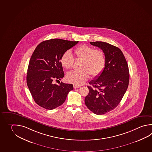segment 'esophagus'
<instances>
[{"instance_id":"esophagus-1","label":"esophagus","mask_w":152,"mask_h":152,"mask_svg":"<svg viewBox=\"0 0 152 152\" xmlns=\"http://www.w3.org/2000/svg\"><path fill=\"white\" fill-rule=\"evenodd\" d=\"M80 86H78V85H74V89H76V88H80Z\"/></svg>"}]
</instances>
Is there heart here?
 <instances>
[{
  "label": "heart",
  "mask_w": 152,
  "mask_h": 152,
  "mask_svg": "<svg viewBox=\"0 0 152 152\" xmlns=\"http://www.w3.org/2000/svg\"><path fill=\"white\" fill-rule=\"evenodd\" d=\"M74 54L76 59L82 60L81 70L66 75L68 82L75 85H82L90 77V75L97 77L102 73L105 63L104 53L102 50L94 49L93 47L83 44L75 49ZM60 62L63 68L70 70L73 67L74 59L71 53L67 51L62 55Z\"/></svg>",
  "instance_id": "b5f03b06"
}]
</instances>
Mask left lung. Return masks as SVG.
<instances>
[{"label":"left lung","instance_id":"left-lung-1","mask_svg":"<svg viewBox=\"0 0 152 152\" xmlns=\"http://www.w3.org/2000/svg\"><path fill=\"white\" fill-rule=\"evenodd\" d=\"M102 50L105 56V66L102 73L90 81L89 94L84 102L94 114H104L115 108L127 90L129 72L126 59L121 50L103 42H90Z\"/></svg>","mask_w":152,"mask_h":152}]
</instances>
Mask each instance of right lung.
<instances>
[{
    "instance_id": "add662e5",
    "label": "right lung",
    "mask_w": 152,
    "mask_h": 152,
    "mask_svg": "<svg viewBox=\"0 0 152 152\" xmlns=\"http://www.w3.org/2000/svg\"><path fill=\"white\" fill-rule=\"evenodd\" d=\"M78 41L61 39L45 40L38 45L28 66L26 82L35 102L44 108L52 110L64 102L67 95L74 89L72 84L59 82L64 76L61 58Z\"/></svg>"
}]
</instances>
